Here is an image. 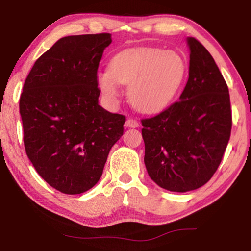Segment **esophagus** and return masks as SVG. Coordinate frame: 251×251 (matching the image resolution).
I'll return each instance as SVG.
<instances>
[{
  "instance_id": "1",
  "label": "esophagus",
  "mask_w": 251,
  "mask_h": 251,
  "mask_svg": "<svg viewBox=\"0 0 251 251\" xmlns=\"http://www.w3.org/2000/svg\"><path fill=\"white\" fill-rule=\"evenodd\" d=\"M126 126H128V128H138L139 123H138V121H137V120L129 118V119L126 121Z\"/></svg>"
}]
</instances>
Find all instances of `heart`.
<instances>
[{
  "label": "heart",
  "instance_id": "obj_1",
  "mask_svg": "<svg viewBox=\"0 0 251 251\" xmlns=\"http://www.w3.org/2000/svg\"><path fill=\"white\" fill-rule=\"evenodd\" d=\"M186 66L179 54L160 49L123 52L112 60L111 70L97 75L99 88L108 98L120 95V84L129 87L132 106L144 113L163 109L183 83Z\"/></svg>",
  "mask_w": 251,
  "mask_h": 251
}]
</instances>
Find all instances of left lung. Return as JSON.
Listing matches in <instances>:
<instances>
[{
    "mask_svg": "<svg viewBox=\"0 0 251 251\" xmlns=\"http://www.w3.org/2000/svg\"><path fill=\"white\" fill-rule=\"evenodd\" d=\"M188 80L179 100L143 119L145 162L150 177L171 192L197 190L214 176L232 129L227 84L209 51L194 37Z\"/></svg>",
    "mask_w": 251,
    "mask_h": 251,
    "instance_id": "left-lung-1",
    "label": "left lung"
}]
</instances>
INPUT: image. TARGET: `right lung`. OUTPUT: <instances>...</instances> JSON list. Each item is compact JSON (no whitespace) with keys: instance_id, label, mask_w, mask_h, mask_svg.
<instances>
[{"instance_id":"right-lung-1","label":"right lung","mask_w":251,"mask_h":251,"mask_svg":"<svg viewBox=\"0 0 251 251\" xmlns=\"http://www.w3.org/2000/svg\"><path fill=\"white\" fill-rule=\"evenodd\" d=\"M111 34L58 40L35 61L19 100L26 154L37 174L65 194L100 179L126 116L98 105L97 71Z\"/></svg>"}]
</instances>
